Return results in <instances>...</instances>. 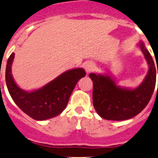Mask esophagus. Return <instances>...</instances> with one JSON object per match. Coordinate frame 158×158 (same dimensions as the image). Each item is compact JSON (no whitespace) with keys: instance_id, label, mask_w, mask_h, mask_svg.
Wrapping results in <instances>:
<instances>
[{"instance_id":"obj_1","label":"esophagus","mask_w":158,"mask_h":158,"mask_svg":"<svg viewBox=\"0 0 158 158\" xmlns=\"http://www.w3.org/2000/svg\"><path fill=\"white\" fill-rule=\"evenodd\" d=\"M95 68V64L94 63L91 61H87L84 64V69H85L86 72L87 73H90L94 70Z\"/></svg>"}]
</instances>
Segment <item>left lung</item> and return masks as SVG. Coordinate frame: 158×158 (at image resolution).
Listing matches in <instances>:
<instances>
[{"mask_svg": "<svg viewBox=\"0 0 158 158\" xmlns=\"http://www.w3.org/2000/svg\"><path fill=\"white\" fill-rule=\"evenodd\" d=\"M137 46L143 53L149 68L143 81L135 88L118 85L114 77L110 74H89L93 81V105L97 113L104 119H130L140 113L151 100L155 88L158 69L155 68L144 43L140 40Z\"/></svg>", "mask_w": 158, "mask_h": 158, "instance_id": "obj_1", "label": "left lung"}]
</instances>
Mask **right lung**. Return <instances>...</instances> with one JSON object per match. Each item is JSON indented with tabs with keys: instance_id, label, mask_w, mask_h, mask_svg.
Segmentation results:
<instances>
[{
	"instance_id": "right-lung-1",
	"label": "right lung",
	"mask_w": 158,
	"mask_h": 158,
	"mask_svg": "<svg viewBox=\"0 0 158 158\" xmlns=\"http://www.w3.org/2000/svg\"><path fill=\"white\" fill-rule=\"evenodd\" d=\"M15 53L9 57L5 79L7 90L15 104L21 110L37 121H45L62 113L77 81L85 77L83 68L69 70L37 90L27 91L18 86L11 74Z\"/></svg>"
}]
</instances>
